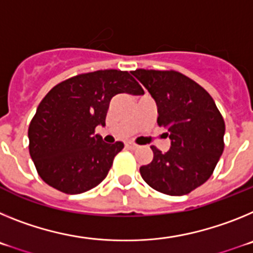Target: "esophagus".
Wrapping results in <instances>:
<instances>
[{"label": "esophagus", "mask_w": 253, "mask_h": 253, "mask_svg": "<svg viewBox=\"0 0 253 253\" xmlns=\"http://www.w3.org/2000/svg\"><path fill=\"white\" fill-rule=\"evenodd\" d=\"M126 147H128L129 149H137L138 148L137 144H134V143H126Z\"/></svg>", "instance_id": "esophagus-1"}]
</instances>
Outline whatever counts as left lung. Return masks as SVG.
<instances>
[{
    "label": "left lung",
    "instance_id": "obj_1",
    "mask_svg": "<svg viewBox=\"0 0 253 253\" xmlns=\"http://www.w3.org/2000/svg\"><path fill=\"white\" fill-rule=\"evenodd\" d=\"M131 75L157 104L160 126L171 147L152 146L153 160L139 169L152 189L172 196L191 193L211 176L224 149L225 124L213 97L176 71L137 69Z\"/></svg>",
    "mask_w": 253,
    "mask_h": 253
}]
</instances>
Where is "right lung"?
<instances>
[{
  "label": "right lung",
  "instance_id": "obj_1",
  "mask_svg": "<svg viewBox=\"0 0 253 253\" xmlns=\"http://www.w3.org/2000/svg\"><path fill=\"white\" fill-rule=\"evenodd\" d=\"M119 93L144 91L126 71L82 73L54 86L29 125V152L49 186L66 194L93 189L107 176L124 144H109L95 133L105 125L107 109Z\"/></svg>",
  "mask_w": 253,
  "mask_h": 253
}]
</instances>
